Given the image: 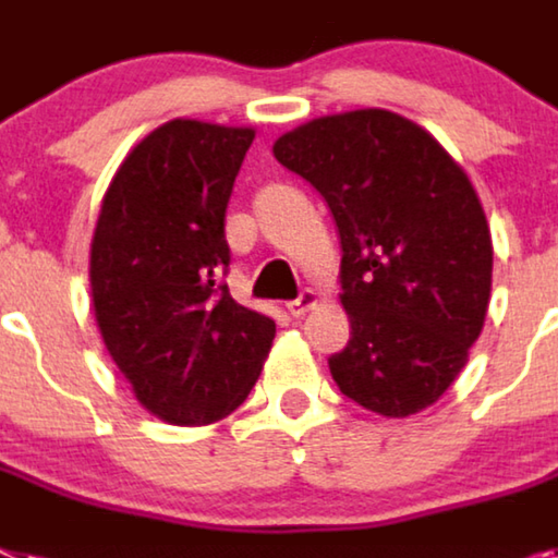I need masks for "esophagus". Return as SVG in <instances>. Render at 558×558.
<instances>
[{"instance_id":"34e87169","label":"esophagus","mask_w":558,"mask_h":558,"mask_svg":"<svg viewBox=\"0 0 558 558\" xmlns=\"http://www.w3.org/2000/svg\"><path fill=\"white\" fill-rule=\"evenodd\" d=\"M315 306H317V294L312 292V289H303V292L298 294L294 301L287 303V312L292 317H301V315H306L308 308H315Z\"/></svg>"}]
</instances>
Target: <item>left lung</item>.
Instances as JSON below:
<instances>
[{"mask_svg":"<svg viewBox=\"0 0 558 558\" xmlns=\"http://www.w3.org/2000/svg\"><path fill=\"white\" fill-rule=\"evenodd\" d=\"M320 192L340 232L349 345L329 357L345 397L409 416L465 368L490 301L494 243L465 170L388 110L323 116L271 147Z\"/></svg>","mask_w":558,"mask_h":558,"instance_id":"left-lung-1","label":"left lung"}]
</instances>
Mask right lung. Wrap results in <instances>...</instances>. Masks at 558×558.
I'll return each mask as SVG.
<instances>
[{
  "instance_id": "1",
  "label": "right lung",
  "mask_w": 558,
  "mask_h": 558,
  "mask_svg": "<svg viewBox=\"0 0 558 558\" xmlns=\"http://www.w3.org/2000/svg\"><path fill=\"white\" fill-rule=\"evenodd\" d=\"M255 130L172 119L112 175L90 243V294L135 400L170 425H209L246 400L275 320L232 301L223 218Z\"/></svg>"
}]
</instances>
